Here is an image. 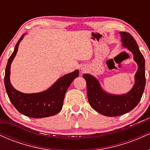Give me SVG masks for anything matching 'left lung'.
I'll return each instance as SVG.
<instances>
[{"label":"left lung","instance_id":"8db88e82","mask_svg":"<svg viewBox=\"0 0 150 150\" xmlns=\"http://www.w3.org/2000/svg\"><path fill=\"white\" fill-rule=\"evenodd\" d=\"M122 46L133 54V59L137 64L135 75V84L128 93L112 94L105 92L99 80L90 74H84L87 82V94L89 104L97 112L106 116H118L129 112L140 102L145 87L144 58L138 45L130 33L119 32Z\"/></svg>","mask_w":150,"mask_h":150}]
</instances>
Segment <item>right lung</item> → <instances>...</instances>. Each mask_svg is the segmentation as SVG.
<instances>
[{"mask_svg": "<svg viewBox=\"0 0 150 150\" xmlns=\"http://www.w3.org/2000/svg\"><path fill=\"white\" fill-rule=\"evenodd\" d=\"M25 34H22L19 39L7 63L4 77L7 94L15 108L25 116L35 118L54 116L62 109L65 92L74 79L78 77L79 70H76L60 77L44 92L25 94L15 89L10 83V66L18 52L19 44Z\"/></svg>", "mask_w": 150, "mask_h": 150, "instance_id": "right-lung-1", "label": "right lung"}]
</instances>
